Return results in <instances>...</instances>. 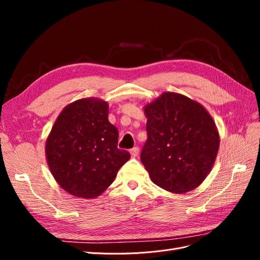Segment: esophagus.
Returning a JSON list of instances; mask_svg holds the SVG:
<instances>
[{"mask_svg": "<svg viewBox=\"0 0 260 260\" xmlns=\"http://www.w3.org/2000/svg\"><path fill=\"white\" fill-rule=\"evenodd\" d=\"M130 154H131V156L132 157H136V156H138V154H139V147H133V148H131L130 149Z\"/></svg>", "mask_w": 260, "mask_h": 260, "instance_id": "esophagus-1", "label": "esophagus"}]
</instances>
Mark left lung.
Segmentation results:
<instances>
[{
  "instance_id": "obj_1",
  "label": "left lung",
  "mask_w": 260,
  "mask_h": 260,
  "mask_svg": "<svg viewBox=\"0 0 260 260\" xmlns=\"http://www.w3.org/2000/svg\"><path fill=\"white\" fill-rule=\"evenodd\" d=\"M141 161L153 182L172 193L198 187L215 162L219 135L210 115L186 96L166 92L145 107Z\"/></svg>"
}]
</instances>
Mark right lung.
<instances>
[{"instance_id": "1", "label": "right lung", "mask_w": 260, "mask_h": 260, "mask_svg": "<svg viewBox=\"0 0 260 260\" xmlns=\"http://www.w3.org/2000/svg\"><path fill=\"white\" fill-rule=\"evenodd\" d=\"M118 145V130L108 121V105L96 99L74 102L60 113L45 152L55 180L69 194L96 198L113 183L130 154Z\"/></svg>"}]
</instances>
